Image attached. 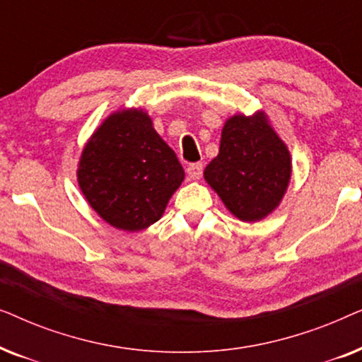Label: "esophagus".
Listing matches in <instances>:
<instances>
[{"instance_id":"esophagus-1","label":"esophagus","mask_w":362,"mask_h":362,"mask_svg":"<svg viewBox=\"0 0 362 362\" xmlns=\"http://www.w3.org/2000/svg\"><path fill=\"white\" fill-rule=\"evenodd\" d=\"M202 170H204V166H202L201 163H192V165L187 166V176H189L191 180H199L202 176Z\"/></svg>"}]
</instances>
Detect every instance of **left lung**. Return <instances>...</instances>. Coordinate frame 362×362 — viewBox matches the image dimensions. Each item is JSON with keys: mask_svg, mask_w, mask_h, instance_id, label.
I'll list each match as a JSON object with an SVG mask.
<instances>
[{"mask_svg": "<svg viewBox=\"0 0 362 362\" xmlns=\"http://www.w3.org/2000/svg\"><path fill=\"white\" fill-rule=\"evenodd\" d=\"M291 175L290 153L264 115H235L222 128L219 155L204 177L240 221H260L279 206Z\"/></svg>", "mask_w": 362, "mask_h": 362, "instance_id": "left-lung-1", "label": "left lung"}]
</instances>
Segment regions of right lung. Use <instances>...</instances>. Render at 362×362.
Listing matches in <instances>:
<instances>
[{
	"instance_id": "right-lung-1",
	"label": "right lung",
	"mask_w": 362,
	"mask_h": 362,
	"mask_svg": "<svg viewBox=\"0 0 362 362\" xmlns=\"http://www.w3.org/2000/svg\"><path fill=\"white\" fill-rule=\"evenodd\" d=\"M78 185L102 219L123 230H141L160 219L185 180L175 151L141 110L113 113L87 143Z\"/></svg>"
}]
</instances>
